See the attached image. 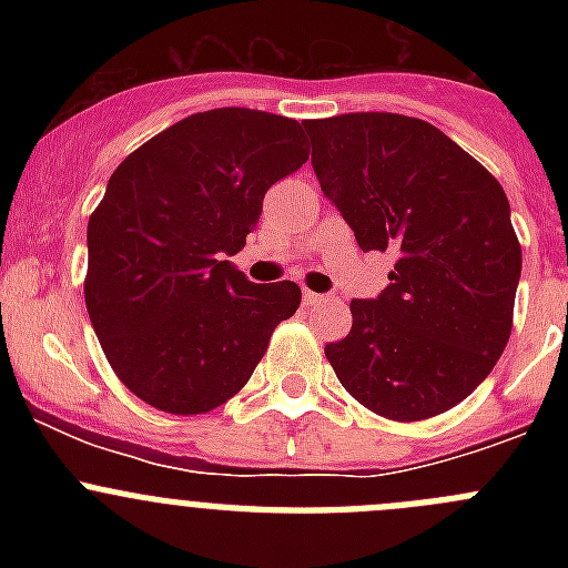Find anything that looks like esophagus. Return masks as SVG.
<instances>
[{"instance_id":"34e87169","label":"esophagus","mask_w":568,"mask_h":568,"mask_svg":"<svg viewBox=\"0 0 568 568\" xmlns=\"http://www.w3.org/2000/svg\"><path fill=\"white\" fill-rule=\"evenodd\" d=\"M321 300H324V296H321V294H316V291H307V288H305V294H302V302H305V305H307V307L318 305V302H321Z\"/></svg>"}]
</instances>
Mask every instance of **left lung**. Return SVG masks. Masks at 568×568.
Masks as SVG:
<instances>
[{"label": "left lung", "mask_w": 568, "mask_h": 568, "mask_svg": "<svg viewBox=\"0 0 568 568\" xmlns=\"http://www.w3.org/2000/svg\"><path fill=\"white\" fill-rule=\"evenodd\" d=\"M321 192L363 252L390 250V285L352 300V332L326 343L365 409L398 423L454 409L500 359L523 247L506 192L420 118L352 112L307 120Z\"/></svg>", "instance_id": "obj_1"}]
</instances>
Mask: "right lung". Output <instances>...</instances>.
Instances as JSON below:
<instances>
[{"label":"right lung","instance_id":"add662e5","mask_svg":"<svg viewBox=\"0 0 568 568\" xmlns=\"http://www.w3.org/2000/svg\"><path fill=\"white\" fill-rule=\"evenodd\" d=\"M302 125L209 109L151 136L109 178L88 222L84 305L112 371L145 404L170 415L222 406L300 307V285L250 283L225 255L247 244L266 189L307 162Z\"/></svg>","mask_w":568,"mask_h":568}]
</instances>
